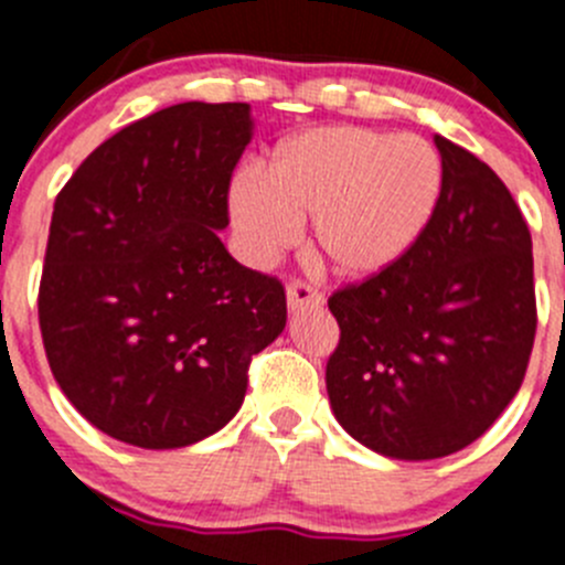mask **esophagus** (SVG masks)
Instances as JSON below:
<instances>
[{"label": "esophagus", "instance_id": "esophagus-1", "mask_svg": "<svg viewBox=\"0 0 565 565\" xmlns=\"http://www.w3.org/2000/svg\"><path fill=\"white\" fill-rule=\"evenodd\" d=\"M287 307L289 312H303V309L323 307V295L309 287L307 281H289L287 284Z\"/></svg>", "mask_w": 565, "mask_h": 565}]
</instances>
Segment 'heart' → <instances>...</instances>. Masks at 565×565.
Wrapping results in <instances>:
<instances>
[{"mask_svg": "<svg viewBox=\"0 0 565 565\" xmlns=\"http://www.w3.org/2000/svg\"><path fill=\"white\" fill-rule=\"evenodd\" d=\"M440 189V156L426 139L337 125L284 141L262 178H236L228 211L258 262L287 250L300 223L315 220V256L334 276L362 281L418 242Z\"/></svg>", "mask_w": 565, "mask_h": 565, "instance_id": "obj_1", "label": "heart"}]
</instances>
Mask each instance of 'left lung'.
<instances>
[{"label": "left lung", "instance_id": "1", "mask_svg": "<svg viewBox=\"0 0 565 565\" xmlns=\"http://www.w3.org/2000/svg\"><path fill=\"white\" fill-rule=\"evenodd\" d=\"M443 189L395 265L329 298L326 390L348 435L393 460L466 449L504 413L535 342L532 236L502 178L435 136Z\"/></svg>", "mask_w": 565, "mask_h": 565}]
</instances>
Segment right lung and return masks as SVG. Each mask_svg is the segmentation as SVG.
<instances>
[{"label":"right lung","instance_id":"obj_1","mask_svg":"<svg viewBox=\"0 0 565 565\" xmlns=\"http://www.w3.org/2000/svg\"><path fill=\"white\" fill-rule=\"evenodd\" d=\"M253 136L247 103H181L97 147L55 198L39 323L77 413L139 449H181L245 402L247 365L287 326L278 278L217 231Z\"/></svg>","mask_w":565,"mask_h":565}]
</instances>
